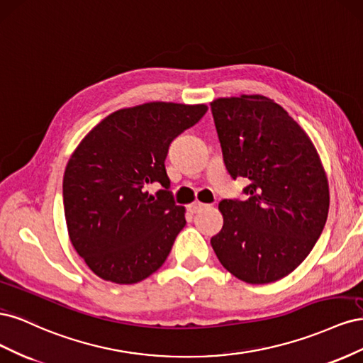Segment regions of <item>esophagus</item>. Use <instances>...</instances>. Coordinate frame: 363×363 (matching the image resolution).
I'll return each mask as SVG.
<instances>
[{"label":"esophagus","instance_id":"obj_1","mask_svg":"<svg viewBox=\"0 0 363 363\" xmlns=\"http://www.w3.org/2000/svg\"><path fill=\"white\" fill-rule=\"evenodd\" d=\"M204 207H207V204H204V203H200V201H194L192 204H189V212L191 213H196V212H200L201 208H204Z\"/></svg>","mask_w":363,"mask_h":363}]
</instances>
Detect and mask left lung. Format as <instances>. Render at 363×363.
<instances>
[{
    "mask_svg": "<svg viewBox=\"0 0 363 363\" xmlns=\"http://www.w3.org/2000/svg\"><path fill=\"white\" fill-rule=\"evenodd\" d=\"M224 163L244 177L245 200H223V230L211 239L235 277L265 284L291 274L321 236L328 183L312 140L281 106L263 95L211 103Z\"/></svg>",
    "mask_w": 363,
    "mask_h": 363,
    "instance_id": "left-lung-1",
    "label": "left lung"
}]
</instances>
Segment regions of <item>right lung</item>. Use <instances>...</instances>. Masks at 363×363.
Listing matches in <instances>:
<instances>
[{"mask_svg":"<svg viewBox=\"0 0 363 363\" xmlns=\"http://www.w3.org/2000/svg\"><path fill=\"white\" fill-rule=\"evenodd\" d=\"M207 106L147 103L104 118L71 156L63 177L69 239L98 277L133 284L167 260L186 225L169 191L164 159L171 142ZM159 182L156 196L146 186Z\"/></svg>","mask_w":363,"mask_h":363,"instance_id":"add662e5","label":"right lung"}]
</instances>
